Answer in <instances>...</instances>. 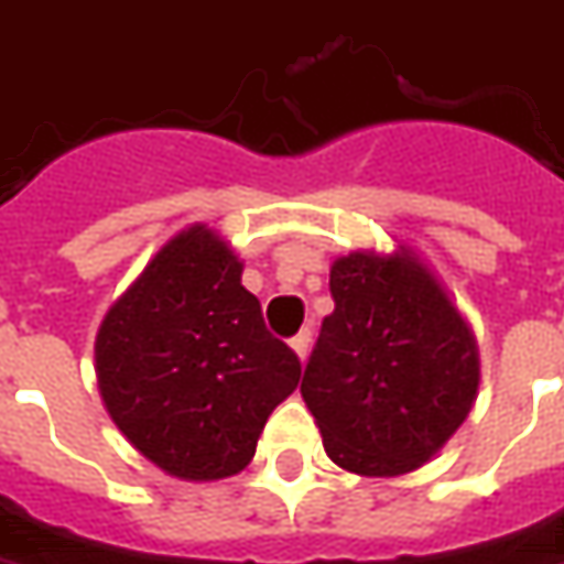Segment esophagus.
Listing matches in <instances>:
<instances>
[{"instance_id": "34e87169", "label": "esophagus", "mask_w": 564, "mask_h": 564, "mask_svg": "<svg viewBox=\"0 0 564 564\" xmlns=\"http://www.w3.org/2000/svg\"><path fill=\"white\" fill-rule=\"evenodd\" d=\"M290 346L299 355V361H305L308 358V348H312V330H299L293 339H290Z\"/></svg>"}]
</instances>
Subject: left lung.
<instances>
[{
  "mask_svg": "<svg viewBox=\"0 0 564 564\" xmlns=\"http://www.w3.org/2000/svg\"><path fill=\"white\" fill-rule=\"evenodd\" d=\"M302 398L327 457L348 473L423 466L473 411L478 348L442 283L411 252H348L330 268Z\"/></svg>",
  "mask_w": 564,
  "mask_h": 564,
  "instance_id": "left-lung-1",
  "label": "left lung"
}]
</instances>
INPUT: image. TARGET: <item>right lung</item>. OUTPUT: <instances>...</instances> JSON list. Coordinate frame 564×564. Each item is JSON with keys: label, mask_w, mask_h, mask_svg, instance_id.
I'll use <instances>...</instances> for the list:
<instances>
[{"label": "right lung", "mask_w": 564, "mask_h": 564, "mask_svg": "<svg viewBox=\"0 0 564 564\" xmlns=\"http://www.w3.org/2000/svg\"><path fill=\"white\" fill-rule=\"evenodd\" d=\"M240 271L231 247L194 225L113 302L95 343L110 420L185 481L240 473L302 377L296 351L268 333Z\"/></svg>", "instance_id": "1"}]
</instances>
